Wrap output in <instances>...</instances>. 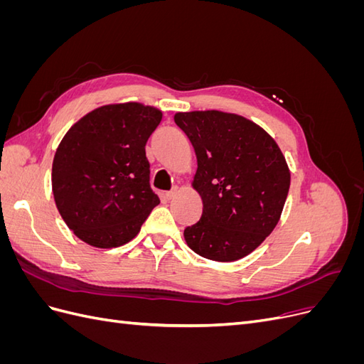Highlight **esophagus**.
<instances>
[{
    "mask_svg": "<svg viewBox=\"0 0 364 364\" xmlns=\"http://www.w3.org/2000/svg\"><path fill=\"white\" fill-rule=\"evenodd\" d=\"M176 196V190H171V191H167V193H165L164 194V197H165V199H167V200H171L173 199V197Z\"/></svg>",
    "mask_w": 364,
    "mask_h": 364,
    "instance_id": "34e87169",
    "label": "esophagus"
}]
</instances>
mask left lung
<instances>
[{
    "mask_svg": "<svg viewBox=\"0 0 364 364\" xmlns=\"http://www.w3.org/2000/svg\"><path fill=\"white\" fill-rule=\"evenodd\" d=\"M197 156L193 186L203 213L185 228L197 255L230 262L249 255L278 225L290 171L274 139L245 117L218 111L174 115Z\"/></svg>",
    "mask_w": 364,
    "mask_h": 364,
    "instance_id": "obj_1",
    "label": "left lung"
}]
</instances>
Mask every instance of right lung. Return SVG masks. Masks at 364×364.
Here are the masks:
<instances>
[{
    "instance_id": "right-lung-1",
    "label": "right lung",
    "mask_w": 364,
    "mask_h": 364,
    "mask_svg": "<svg viewBox=\"0 0 364 364\" xmlns=\"http://www.w3.org/2000/svg\"><path fill=\"white\" fill-rule=\"evenodd\" d=\"M162 112L139 103L95 109L67 132L53 161V194L63 222L100 249L134 240L159 205L146 144Z\"/></svg>"
}]
</instances>
